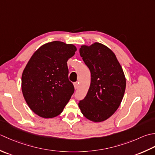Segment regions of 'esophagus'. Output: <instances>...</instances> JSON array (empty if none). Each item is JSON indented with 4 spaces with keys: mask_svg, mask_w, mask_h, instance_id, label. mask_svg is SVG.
Masks as SVG:
<instances>
[{
    "mask_svg": "<svg viewBox=\"0 0 155 155\" xmlns=\"http://www.w3.org/2000/svg\"><path fill=\"white\" fill-rule=\"evenodd\" d=\"M78 81H76V82H74V87H75V90H76L77 89V88L78 87Z\"/></svg>",
    "mask_w": 155,
    "mask_h": 155,
    "instance_id": "esophagus-1",
    "label": "esophagus"
}]
</instances>
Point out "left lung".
Here are the masks:
<instances>
[{"label": "left lung", "mask_w": 155, "mask_h": 155, "mask_svg": "<svg viewBox=\"0 0 155 155\" xmlns=\"http://www.w3.org/2000/svg\"><path fill=\"white\" fill-rule=\"evenodd\" d=\"M80 56L91 73L90 86L79 108L91 121L106 120L120 105L126 89V78L114 53L100 43L81 45Z\"/></svg>", "instance_id": "8db88e82"}]
</instances>
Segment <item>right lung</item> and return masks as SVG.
<instances>
[{
	"label": "right lung",
	"mask_w": 155,
	"mask_h": 155,
	"mask_svg": "<svg viewBox=\"0 0 155 155\" xmlns=\"http://www.w3.org/2000/svg\"><path fill=\"white\" fill-rule=\"evenodd\" d=\"M76 50L72 44L58 41L45 43L33 53L24 69L22 92L30 109L40 117L60 114L74 94L67 61Z\"/></svg>",
	"instance_id": "1"
}]
</instances>
